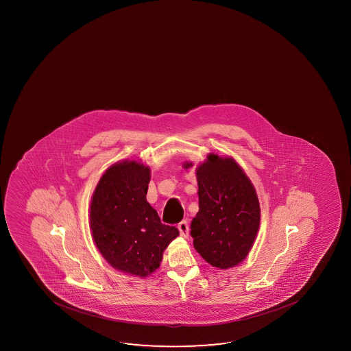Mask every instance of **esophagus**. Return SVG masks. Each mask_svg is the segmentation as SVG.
<instances>
[{
	"instance_id": "esophagus-1",
	"label": "esophagus",
	"mask_w": 351,
	"mask_h": 351,
	"mask_svg": "<svg viewBox=\"0 0 351 351\" xmlns=\"http://www.w3.org/2000/svg\"><path fill=\"white\" fill-rule=\"evenodd\" d=\"M178 230H180V234H181V236L187 237V235H189V224H187V221H186V220L180 221V223H178Z\"/></svg>"
}]
</instances>
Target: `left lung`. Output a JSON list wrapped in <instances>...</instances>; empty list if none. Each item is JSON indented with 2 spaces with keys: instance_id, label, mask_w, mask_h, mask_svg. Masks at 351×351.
Returning a JSON list of instances; mask_svg holds the SVG:
<instances>
[{
  "instance_id": "left-lung-1",
  "label": "left lung",
  "mask_w": 351,
  "mask_h": 351,
  "mask_svg": "<svg viewBox=\"0 0 351 351\" xmlns=\"http://www.w3.org/2000/svg\"><path fill=\"white\" fill-rule=\"evenodd\" d=\"M192 162H184V169ZM199 210L193 246L209 265L228 269L246 258L258 232L261 208L252 182L232 158L209 154L195 169Z\"/></svg>"
}]
</instances>
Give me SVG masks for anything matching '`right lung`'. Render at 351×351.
Instances as JSON below:
<instances>
[{
	"mask_svg": "<svg viewBox=\"0 0 351 351\" xmlns=\"http://www.w3.org/2000/svg\"><path fill=\"white\" fill-rule=\"evenodd\" d=\"M149 181V167L119 161L99 180L89 209L99 252L115 269L141 278L159 268L162 252L178 236L147 202Z\"/></svg>",
	"mask_w": 351,
	"mask_h": 351,
	"instance_id": "right-lung-1",
	"label": "right lung"
}]
</instances>
